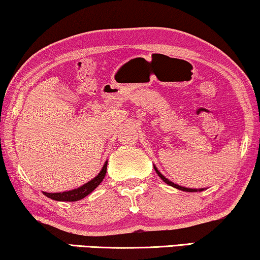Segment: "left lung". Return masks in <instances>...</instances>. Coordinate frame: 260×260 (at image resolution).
Listing matches in <instances>:
<instances>
[{
  "instance_id": "1",
  "label": "left lung",
  "mask_w": 260,
  "mask_h": 260,
  "mask_svg": "<svg viewBox=\"0 0 260 260\" xmlns=\"http://www.w3.org/2000/svg\"><path fill=\"white\" fill-rule=\"evenodd\" d=\"M155 168V170H156V173H157V175L161 177V179L165 181V182L167 183V184H169V186H172V187H174V188H177V189H180V190H183V191H198V189H191V188H186V187H181V186H179V184H176V183H174V182H172V181H169L168 179H166L165 176L162 175L161 173L158 172L157 170V168H156V167H154ZM201 190H204V189H199V191H201Z\"/></svg>"
}]
</instances>
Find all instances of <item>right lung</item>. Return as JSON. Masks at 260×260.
<instances>
[{"label":"right lung","instance_id":"1","mask_svg":"<svg viewBox=\"0 0 260 260\" xmlns=\"http://www.w3.org/2000/svg\"><path fill=\"white\" fill-rule=\"evenodd\" d=\"M106 167H108V162H105L104 167L101 170V173L98 174L94 179H92L90 182L85 183L84 186H81L77 189L73 190H69V191H62V193H46L44 191V194L46 197L52 199V200H56V201H78L84 199L85 197H87L91 191H93L95 188L99 186V183L102 182L103 179H104L105 174H106Z\"/></svg>","mask_w":260,"mask_h":260}]
</instances>
